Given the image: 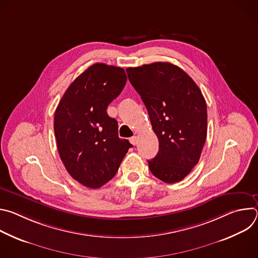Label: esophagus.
I'll return each instance as SVG.
<instances>
[{
	"instance_id": "1",
	"label": "esophagus",
	"mask_w": 258,
	"mask_h": 258,
	"mask_svg": "<svg viewBox=\"0 0 258 258\" xmlns=\"http://www.w3.org/2000/svg\"><path fill=\"white\" fill-rule=\"evenodd\" d=\"M130 142H131V144H133V145L135 146V145H137V143H138V138H137L136 136H134V137L130 138Z\"/></svg>"
}]
</instances>
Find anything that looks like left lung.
Segmentation results:
<instances>
[{
  "instance_id": "1",
  "label": "left lung",
  "mask_w": 258,
  "mask_h": 258,
  "mask_svg": "<svg viewBox=\"0 0 258 258\" xmlns=\"http://www.w3.org/2000/svg\"><path fill=\"white\" fill-rule=\"evenodd\" d=\"M126 73L159 141L149 168L164 182L179 181L200 159L207 135L205 99L187 73L168 62L130 67Z\"/></svg>"
}]
</instances>
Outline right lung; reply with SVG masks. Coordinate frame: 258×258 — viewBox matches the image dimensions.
<instances>
[{
	"instance_id": "right-lung-1",
	"label": "right lung",
	"mask_w": 258,
	"mask_h": 258,
	"mask_svg": "<svg viewBox=\"0 0 258 258\" xmlns=\"http://www.w3.org/2000/svg\"><path fill=\"white\" fill-rule=\"evenodd\" d=\"M123 68L96 63L68 87L55 111L54 132L60 158L82 185L98 189L111 179L133 145L118 137L108 105L126 83Z\"/></svg>"
}]
</instances>
